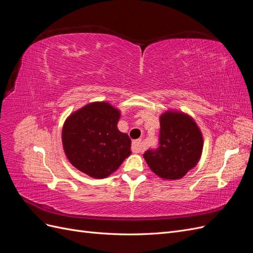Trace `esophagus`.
Returning <instances> with one entry per match:
<instances>
[{"label":"esophagus","instance_id":"esophagus-1","mask_svg":"<svg viewBox=\"0 0 253 253\" xmlns=\"http://www.w3.org/2000/svg\"><path fill=\"white\" fill-rule=\"evenodd\" d=\"M133 150L135 153H140L144 150V147H143V142L141 141V139H137V140H134L133 141Z\"/></svg>","mask_w":253,"mask_h":253}]
</instances>
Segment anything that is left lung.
Listing matches in <instances>:
<instances>
[{
	"mask_svg": "<svg viewBox=\"0 0 253 253\" xmlns=\"http://www.w3.org/2000/svg\"><path fill=\"white\" fill-rule=\"evenodd\" d=\"M160 147L143 157L150 169L165 180L180 179L200 162L203 133L189 114L170 109L159 116Z\"/></svg>",
	"mask_w": 253,
	"mask_h": 253,
	"instance_id": "obj_1",
	"label": "left lung"
}]
</instances>
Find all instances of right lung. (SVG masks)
Wrapping results in <instances>:
<instances>
[{
	"label": "right lung",
	"instance_id": "add662e5",
	"mask_svg": "<svg viewBox=\"0 0 253 253\" xmlns=\"http://www.w3.org/2000/svg\"><path fill=\"white\" fill-rule=\"evenodd\" d=\"M121 112L106 101L87 103L68 116L62 127L65 156L76 169L105 178L131 155V139L118 129Z\"/></svg>",
	"mask_w": 253,
	"mask_h": 253
}]
</instances>
